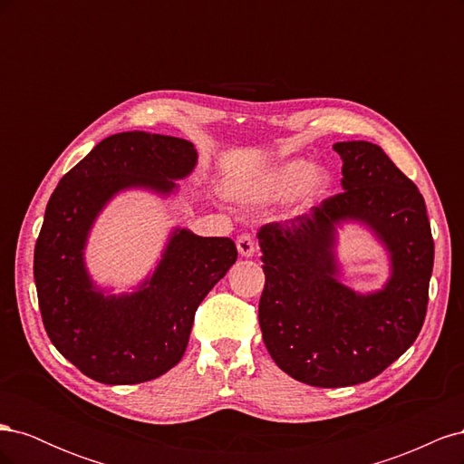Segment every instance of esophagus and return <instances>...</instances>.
<instances>
[{
	"instance_id": "34e87169",
	"label": "esophagus",
	"mask_w": 464,
	"mask_h": 464,
	"mask_svg": "<svg viewBox=\"0 0 464 464\" xmlns=\"http://www.w3.org/2000/svg\"><path fill=\"white\" fill-rule=\"evenodd\" d=\"M236 247H237V254H240L242 257H251V256L256 254V242H254V236H249V234L237 236Z\"/></svg>"
}]
</instances>
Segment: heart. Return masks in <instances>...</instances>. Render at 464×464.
<instances>
[{
  "label": "heart",
  "mask_w": 464,
  "mask_h": 464,
  "mask_svg": "<svg viewBox=\"0 0 464 464\" xmlns=\"http://www.w3.org/2000/svg\"><path fill=\"white\" fill-rule=\"evenodd\" d=\"M329 181L331 178L323 168H315L310 160L294 159L275 166L244 193L256 195L259 199H269L290 198V195L302 191L305 199H314L329 188Z\"/></svg>",
  "instance_id": "b5f03b06"
}]
</instances>
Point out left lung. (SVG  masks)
Segmentation results:
<instances>
[{
    "instance_id": "obj_1",
    "label": "left lung",
    "mask_w": 464,
    "mask_h": 464,
    "mask_svg": "<svg viewBox=\"0 0 464 464\" xmlns=\"http://www.w3.org/2000/svg\"><path fill=\"white\" fill-rule=\"evenodd\" d=\"M343 193L310 215L259 230L263 343L276 366L314 387L370 382L402 356L424 325L433 240L422 193L379 145L343 141ZM366 226L390 256L379 291L340 283L338 228Z\"/></svg>"
}]
</instances>
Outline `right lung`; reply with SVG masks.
<instances>
[{
	"mask_svg": "<svg viewBox=\"0 0 464 464\" xmlns=\"http://www.w3.org/2000/svg\"><path fill=\"white\" fill-rule=\"evenodd\" d=\"M195 166L198 150L186 139L125 131L98 143L52 193L34 247L40 314L58 353L94 382L133 385L174 368L199 304L237 259L230 237L178 227L133 292L111 294L87 269L91 230L118 193L170 198Z\"/></svg>",
	"mask_w": 464,
	"mask_h": 464,
	"instance_id": "add662e5",
	"label": "right lung"
}]
</instances>
